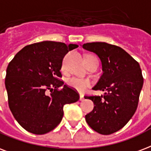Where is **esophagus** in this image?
<instances>
[{"mask_svg": "<svg viewBox=\"0 0 151 151\" xmlns=\"http://www.w3.org/2000/svg\"><path fill=\"white\" fill-rule=\"evenodd\" d=\"M84 99H85V98H84V96H81H81H80V101H83Z\"/></svg>", "mask_w": 151, "mask_h": 151, "instance_id": "obj_1", "label": "esophagus"}]
</instances>
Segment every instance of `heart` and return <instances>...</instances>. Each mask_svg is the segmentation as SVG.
<instances>
[{"label": "heart", "mask_w": 151, "mask_h": 151, "mask_svg": "<svg viewBox=\"0 0 151 151\" xmlns=\"http://www.w3.org/2000/svg\"><path fill=\"white\" fill-rule=\"evenodd\" d=\"M66 84L68 86L73 88L74 90L78 91L79 93H84L86 90V88L90 86L91 82L88 79H86V78L71 77L68 78L66 81Z\"/></svg>", "instance_id": "obj_1"}]
</instances>
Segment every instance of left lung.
<instances>
[{
	"label": "left lung",
	"mask_w": 151,
	"mask_h": 151,
	"mask_svg": "<svg viewBox=\"0 0 151 151\" xmlns=\"http://www.w3.org/2000/svg\"><path fill=\"white\" fill-rule=\"evenodd\" d=\"M82 47L100 58L103 74L93 89L104 92L101 96H85L94 104L86 120L95 132L112 134L124 127L136 111L143 85L141 68L128 53L115 45L87 42Z\"/></svg>",
	"instance_id": "obj_1"
}]
</instances>
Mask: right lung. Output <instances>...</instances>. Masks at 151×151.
<instances>
[{
	"instance_id": "add662e5",
	"label": "right lung",
	"mask_w": 151,
	"mask_h": 151,
	"mask_svg": "<svg viewBox=\"0 0 151 151\" xmlns=\"http://www.w3.org/2000/svg\"><path fill=\"white\" fill-rule=\"evenodd\" d=\"M78 47L54 41L36 42L24 47L9 63L5 77L9 106L26 131L35 134L52 131L62 121L63 106L79 100L78 92L59 80L63 58Z\"/></svg>"
}]
</instances>
